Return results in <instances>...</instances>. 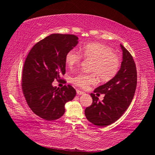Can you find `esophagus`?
Here are the masks:
<instances>
[{
    "label": "esophagus",
    "mask_w": 155,
    "mask_h": 155,
    "mask_svg": "<svg viewBox=\"0 0 155 155\" xmlns=\"http://www.w3.org/2000/svg\"><path fill=\"white\" fill-rule=\"evenodd\" d=\"M77 94L78 96H80V95H83V94H85V92H83V91H80V90H77Z\"/></svg>",
    "instance_id": "esophagus-1"
}]
</instances>
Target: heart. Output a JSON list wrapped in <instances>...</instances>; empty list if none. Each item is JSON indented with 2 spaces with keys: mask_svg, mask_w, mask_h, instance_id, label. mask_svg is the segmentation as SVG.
<instances>
[{
  "mask_svg": "<svg viewBox=\"0 0 155 155\" xmlns=\"http://www.w3.org/2000/svg\"><path fill=\"white\" fill-rule=\"evenodd\" d=\"M84 58L92 60L90 74H80L72 78V82L82 88L87 87L96 82V74L99 79L107 82L117 74L120 67V60L109 47L98 43H91L83 47L81 51ZM81 55L75 51H70L65 55V63L70 68L80 64Z\"/></svg>",
  "mask_w": 155,
  "mask_h": 155,
  "instance_id": "obj_1",
  "label": "heart"
}]
</instances>
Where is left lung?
I'll use <instances>...</instances> for the list:
<instances>
[{
	"label": "left lung",
	"mask_w": 155,
	"mask_h": 155,
	"mask_svg": "<svg viewBox=\"0 0 155 155\" xmlns=\"http://www.w3.org/2000/svg\"><path fill=\"white\" fill-rule=\"evenodd\" d=\"M122 51V61L115 77L95 89L96 95L104 94L100 101L91 93L92 104L85 110L87 119L93 124L107 127L117 121L132 102L137 86V70L130 52L120 44Z\"/></svg>",
	"instance_id": "8db88e82"
}]
</instances>
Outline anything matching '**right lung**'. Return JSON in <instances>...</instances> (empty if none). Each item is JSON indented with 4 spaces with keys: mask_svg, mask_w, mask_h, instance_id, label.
I'll return each mask as SVG.
<instances>
[{
    "mask_svg": "<svg viewBox=\"0 0 155 155\" xmlns=\"http://www.w3.org/2000/svg\"><path fill=\"white\" fill-rule=\"evenodd\" d=\"M78 43V37L54 33L37 43L25 60L22 87L28 107L48 121L57 120L65 113V104L72 101L76 90L71 85L61 89L52 85L65 72V55Z\"/></svg>",
    "mask_w": 155,
    "mask_h": 155,
    "instance_id": "1",
    "label": "right lung"
}]
</instances>
